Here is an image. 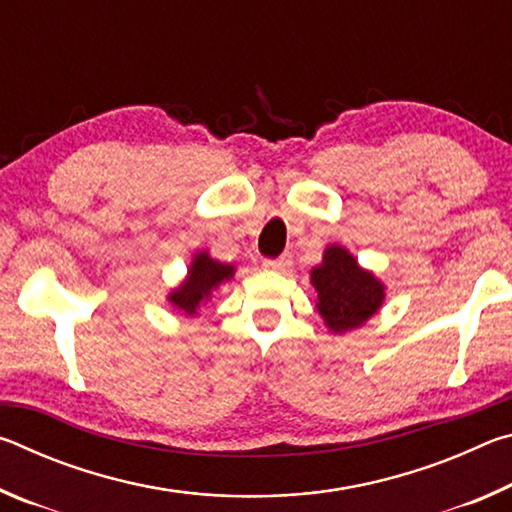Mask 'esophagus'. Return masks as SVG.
Returning a JSON list of instances; mask_svg holds the SVG:
<instances>
[{"mask_svg":"<svg viewBox=\"0 0 512 512\" xmlns=\"http://www.w3.org/2000/svg\"><path fill=\"white\" fill-rule=\"evenodd\" d=\"M291 266V255H282V257H275V259H264V268L268 271H287Z\"/></svg>","mask_w":512,"mask_h":512,"instance_id":"34e87169","label":"esophagus"}]
</instances>
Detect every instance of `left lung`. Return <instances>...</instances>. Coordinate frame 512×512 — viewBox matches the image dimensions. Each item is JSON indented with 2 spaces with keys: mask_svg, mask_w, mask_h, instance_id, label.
<instances>
[{
  "mask_svg": "<svg viewBox=\"0 0 512 512\" xmlns=\"http://www.w3.org/2000/svg\"><path fill=\"white\" fill-rule=\"evenodd\" d=\"M318 291V311L332 332H348L375 314L384 300V287L372 273L359 268L348 250L329 246L323 264L311 271Z\"/></svg>",
  "mask_w": 512,
  "mask_h": 512,
  "instance_id": "1",
  "label": "left lung"
}]
</instances>
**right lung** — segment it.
<instances>
[{
	"label": "right lung",
	"mask_w": 512,
	"mask_h": 512,
	"mask_svg": "<svg viewBox=\"0 0 512 512\" xmlns=\"http://www.w3.org/2000/svg\"><path fill=\"white\" fill-rule=\"evenodd\" d=\"M235 273V268L221 262H214V259L203 253L194 257V264L189 268V277L180 284V287L171 293L169 300L176 305L180 311L194 316L196 309L201 307V302L210 298L212 289L219 287L223 280Z\"/></svg>",
	"instance_id": "obj_1"
}]
</instances>
